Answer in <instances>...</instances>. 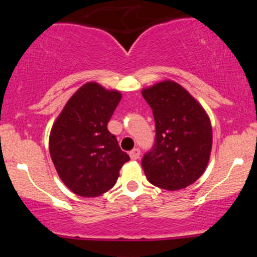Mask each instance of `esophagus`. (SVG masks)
Segmentation results:
<instances>
[{
    "label": "esophagus",
    "mask_w": 257,
    "mask_h": 257,
    "mask_svg": "<svg viewBox=\"0 0 257 257\" xmlns=\"http://www.w3.org/2000/svg\"><path fill=\"white\" fill-rule=\"evenodd\" d=\"M129 156H131V159L135 161V159H138L139 157H140V150H139V149L132 150V151L129 152Z\"/></svg>",
    "instance_id": "34e87169"
}]
</instances>
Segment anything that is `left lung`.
Here are the masks:
<instances>
[{"mask_svg":"<svg viewBox=\"0 0 257 257\" xmlns=\"http://www.w3.org/2000/svg\"><path fill=\"white\" fill-rule=\"evenodd\" d=\"M156 123L155 146L144 156V172L159 188L178 191L197 181L210 159L213 129L202 105L174 81L141 90Z\"/></svg>","mask_w":257,"mask_h":257,"instance_id":"8db88e82","label":"left lung"}]
</instances>
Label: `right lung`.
I'll return each instance as SVG.
<instances>
[{
  "instance_id": "right-lung-1",
  "label": "right lung",
  "mask_w": 257,
  "mask_h": 257,
  "mask_svg": "<svg viewBox=\"0 0 257 257\" xmlns=\"http://www.w3.org/2000/svg\"><path fill=\"white\" fill-rule=\"evenodd\" d=\"M120 98L118 90L87 82L69 99L52 126V161L61 181L78 196L107 192L129 161L107 129Z\"/></svg>"
}]
</instances>
